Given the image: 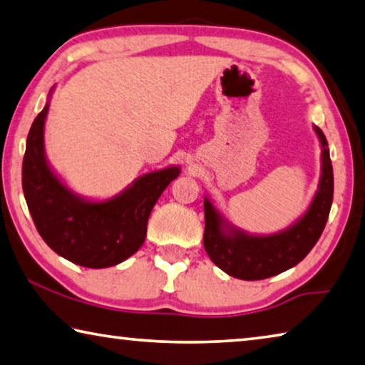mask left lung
Instances as JSON below:
<instances>
[{"label":"left lung","mask_w":365,"mask_h":365,"mask_svg":"<svg viewBox=\"0 0 365 365\" xmlns=\"http://www.w3.org/2000/svg\"><path fill=\"white\" fill-rule=\"evenodd\" d=\"M322 143V177L311 207L298 224L272 237H250L238 230L225 232L224 219L205 197V250L225 274L240 280H264L301 262L322 235L333 201V168L329 143L316 127Z\"/></svg>","instance_id":"left-lung-1"}]
</instances>
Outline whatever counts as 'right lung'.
Masks as SVG:
<instances>
[{"mask_svg": "<svg viewBox=\"0 0 365 365\" xmlns=\"http://www.w3.org/2000/svg\"><path fill=\"white\" fill-rule=\"evenodd\" d=\"M46 114L48 104L30 127L22 163V188L36 230L54 252L83 267L103 269L125 261L145 243L153 207L180 170L169 168L146 174L106 202L78 200L46 164Z\"/></svg>", "mask_w": 365, "mask_h": 365, "instance_id": "right-lung-1", "label": "right lung"}]
</instances>
